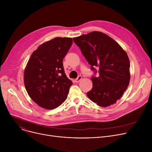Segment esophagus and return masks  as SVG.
I'll use <instances>...</instances> for the list:
<instances>
[{
	"mask_svg": "<svg viewBox=\"0 0 152 152\" xmlns=\"http://www.w3.org/2000/svg\"><path fill=\"white\" fill-rule=\"evenodd\" d=\"M82 77L81 76H79V77H77V78L76 79V80H75V81L76 83H78L79 82H80V81L82 80Z\"/></svg>",
	"mask_w": 152,
	"mask_h": 152,
	"instance_id": "esophagus-1",
	"label": "esophagus"
}]
</instances>
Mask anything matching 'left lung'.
Instances as JSON below:
<instances>
[{"instance_id":"left-lung-1","label":"left lung","mask_w":152,"mask_h":152,"mask_svg":"<svg viewBox=\"0 0 152 152\" xmlns=\"http://www.w3.org/2000/svg\"><path fill=\"white\" fill-rule=\"evenodd\" d=\"M73 39L91 69H99V76L91 78L93 87L86 93L87 96L102 107L116 103L127 89L131 78L126 52L116 41L100 31H92Z\"/></svg>"}]
</instances>
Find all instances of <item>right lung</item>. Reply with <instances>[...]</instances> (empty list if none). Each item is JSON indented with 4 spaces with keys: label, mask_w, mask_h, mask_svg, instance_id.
<instances>
[{
    "label": "right lung",
    "mask_w": 152,
    "mask_h": 152,
    "mask_svg": "<svg viewBox=\"0 0 152 152\" xmlns=\"http://www.w3.org/2000/svg\"><path fill=\"white\" fill-rule=\"evenodd\" d=\"M71 38L56 37L38 46L24 70L26 90L34 102L53 110L66 99L72 82L64 72L62 60L71 47Z\"/></svg>",
    "instance_id": "1"
}]
</instances>
